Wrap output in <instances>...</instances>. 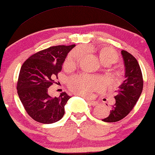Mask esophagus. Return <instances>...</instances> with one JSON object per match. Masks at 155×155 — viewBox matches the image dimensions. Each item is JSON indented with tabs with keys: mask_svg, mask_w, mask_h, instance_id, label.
Masks as SVG:
<instances>
[{
	"mask_svg": "<svg viewBox=\"0 0 155 155\" xmlns=\"http://www.w3.org/2000/svg\"><path fill=\"white\" fill-rule=\"evenodd\" d=\"M87 102L89 105H91V106H96V105H97V101H95V100H87Z\"/></svg>",
	"mask_w": 155,
	"mask_h": 155,
	"instance_id": "1",
	"label": "esophagus"
}]
</instances>
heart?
<instances>
[{
	"mask_svg": "<svg viewBox=\"0 0 155 155\" xmlns=\"http://www.w3.org/2000/svg\"><path fill=\"white\" fill-rule=\"evenodd\" d=\"M81 53L74 50L69 53L65 61V66H75L79 61ZM100 60L102 64H114L118 60V55L114 50L110 48H104L100 53ZM103 81L99 78L91 77L87 75H78L70 81V89L76 94L81 95H90L91 93L102 87Z\"/></svg>",
	"mask_w": 155,
	"mask_h": 155,
	"instance_id": "obj_1",
	"label": "heart"
}]
</instances>
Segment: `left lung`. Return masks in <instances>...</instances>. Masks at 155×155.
Listing matches in <instances>:
<instances>
[{
    "label": "left lung",
    "mask_w": 155,
    "mask_h": 155,
    "mask_svg": "<svg viewBox=\"0 0 155 155\" xmlns=\"http://www.w3.org/2000/svg\"><path fill=\"white\" fill-rule=\"evenodd\" d=\"M120 53L124 61L125 79L119 86L114 96L116 102L111 106L108 117L102 119L107 123L119 121L125 117L136 105L143 89L142 74L137 60L126 51Z\"/></svg>",
    "instance_id": "obj_1"
}]
</instances>
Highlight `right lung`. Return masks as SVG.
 I'll return each mask as SVG.
<instances>
[{"label":"right lung","instance_id":"right-lung-1","mask_svg":"<svg viewBox=\"0 0 155 155\" xmlns=\"http://www.w3.org/2000/svg\"><path fill=\"white\" fill-rule=\"evenodd\" d=\"M74 47H51L30 56L22 65L17 90L27 113L36 121L51 124L63 117L70 96L63 92L53 97L49 95L48 88L58 78L67 55Z\"/></svg>","mask_w":155,"mask_h":155}]
</instances>
